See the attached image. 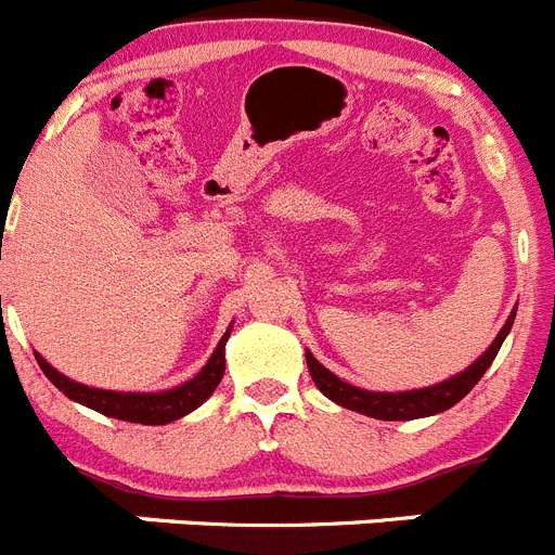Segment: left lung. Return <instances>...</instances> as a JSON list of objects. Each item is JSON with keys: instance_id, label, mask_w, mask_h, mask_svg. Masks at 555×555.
<instances>
[{"instance_id": "obj_1", "label": "left lung", "mask_w": 555, "mask_h": 555, "mask_svg": "<svg viewBox=\"0 0 555 555\" xmlns=\"http://www.w3.org/2000/svg\"><path fill=\"white\" fill-rule=\"evenodd\" d=\"M512 323H515V312L509 314V320H506V325L501 328V334L495 336L493 345H490V348L481 353V359H476L468 370L449 377V380L438 383V386L418 388V391H400V395L364 391V388H356L350 386V383L339 380V377H336L334 372L325 370L312 353H307L309 375H312L314 386H318L328 400H334L336 405L341 408H348V411L364 413V416L372 418H383V422H408V418L433 416V413L449 411L452 405H457V402L468 395L470 388L481 380V375L488 372V366L493 364V359L499 356Z\"/></svg>"}]
</instances>
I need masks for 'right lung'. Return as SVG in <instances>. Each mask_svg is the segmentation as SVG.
Wrapping results in <instances>:
<instances>
[{
  "instance_id": "right-lung-1",
  "label": "right lung",
  "mask_w": 555,
  "mask_h": 555,
  "mask_svg": "<svg viewBox=\"0 0 555 555\" xmlns=\"http://www.w3.org/2000/svg\"><path fill=\"white\" fill-rule=\"evenodd\" d=\"M230 336L227 331L221 336L219 348L214 350L210 361L202 366L199 375L191 377L189 383L178 388H169V391H158V395H122V391H103V388H90L81 386V383L70 380L62 372H56L43 356H35L40 364V370L46 372L51 383L60 388L62 395L70 397L74 402H81V405L92 408V411L103 413V416L122 418V422L133 424H169L175 418L185 416L194 408H199L207 397L214 395L216 386L224 377V341Z\"/></svg>"
}]
</instances>
